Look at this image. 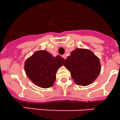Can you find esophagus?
<instances>
[{"label": "esophagus", "mask_w": 120, "mask_h": 120, "mask_svg": "<svg viewBox=\"0 0 120 120\" xmlns=\"http://www.w3.org/2000/svg\"><path fill=\"white\" fill-rule=\"evenodd\" d=\"M62 57H63V58H64V59H65V60H66V55H65V54H64V55H62Z\"/></svg>", "instance_id": "34e87169"}]
</instances>
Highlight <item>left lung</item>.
Returning a JSON list of instances; mask_svg holds the SVG:
<instances>
[{
	"label": "left lung",
	"mask_w": 120,
	"mask_h": 120,
	"mask_svg": "<svg viewBox=\"0 0 120 120\" xmlns=\"http://www.w3.org/2000/svg\"><path fill=\"white\" fill-rule=\"evenodd\" d=\"M64 66L71 72L75 83L83 86L94 82L101 71L99 58L91 51L85 49L72 51L65 60Z\"/></svg>",
	"instance_id": "1"
}]
</instances>
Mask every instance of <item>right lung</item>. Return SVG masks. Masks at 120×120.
I'll list each match as a JSON object with an SVG mask.
<instances>
[{"label":"right lung","mask_w":120,"mask_h":120,"mask_svg":"<svg viewBox=\"0 0 120 120\" xmlns=\"http://www.w3.org/2000/svg\"><path fill=\"white\" fill-rule=\"evenodd\" d=\"M65 61L60 55L54 57L45 50L38 51L27 59L24 69L35 85L41 88H49L54 85L57 70Z\"/></svg>","instance_id":"right-lung-1"}]
</instances>
